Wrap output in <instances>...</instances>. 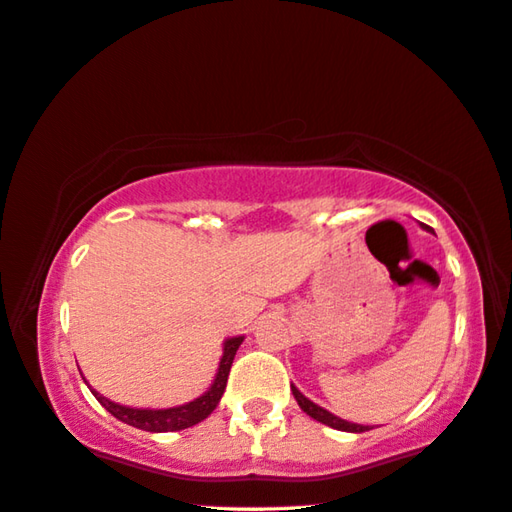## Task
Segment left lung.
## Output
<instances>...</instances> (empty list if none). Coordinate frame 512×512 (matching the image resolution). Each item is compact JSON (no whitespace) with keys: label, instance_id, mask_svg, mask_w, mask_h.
<instances>
[{"label":"left lung","instance_id":"left-lung-1","mask_svg":"<svg viewBox=\"0 0 512 512\" xmlns=\"http://www.w3.org/2000/svg\"><path fill=\"white\" fill-rule=\"evenodd\" d=\"M292 393H294L296 402H299V407L305 411V414H308L310 418H315V421H319V423L333 427V430H340V432H356V434H358V432H368V430H372L370 425L349 423V421H345V418L331 414V411H326L324 407H319V404H315L312 400L305 398V395H303L296 386H292Z\"/></svg>","mask_w":512,"mask_h":512}]
</instances>
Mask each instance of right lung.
Wrapping results in <instances>:
<instances>
[{"label": "right lung", "mask_w": 512, "mask_h": 512, "mask_svg": "<svg viewBox=\"0 0 512 512\" xmlns=\"http://www.w3.org/2000/svg\"><path fill=\"white\" fill-rule=\"evenodd\" d=\"M241 342H243V335H234V338H227L223 342V356H220L218 372L216 377H213V384L200 395V398L190 400L186 404H179V407H167V409L126 407V404H119V402H112L110 398H105V395L98 393L96 388H91L89 384L87 386L91 388V393H94V398L101 402L114 418H119L121 423L133 425L137 430H144V432H179V430H186V427L202 423L204 418L218 407V402L225 393L227 375H230L234 354L236 349L241 347Z\"/></svg>", "instance_id": "add662e5"}]
</instances>
